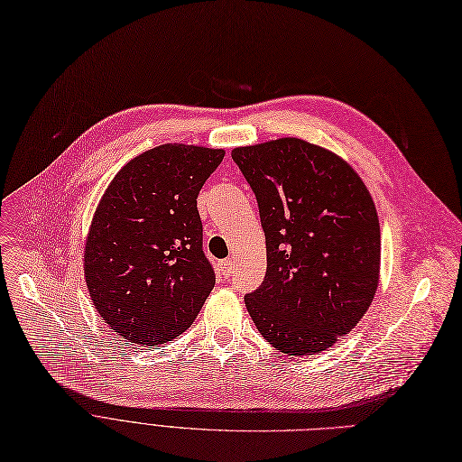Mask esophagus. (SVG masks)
Instances as JSON below:
<instances>
[{
    "label": "esophagus",
    "mask_w": 462,
    "mask_h": 462,
    "mask_svg": "<svg viewBox=\"0 0 462 462\" xmlns=\"http://www.w3.org/2000/svg\"><path fill=\"white\" fill-rule=\"evenodd\" d=\"M235 271V261L233 259H224L219 261V273L224 274V278H229Z\"/></svg>",
    "instance_id": "34e87169"
}]
</instances>
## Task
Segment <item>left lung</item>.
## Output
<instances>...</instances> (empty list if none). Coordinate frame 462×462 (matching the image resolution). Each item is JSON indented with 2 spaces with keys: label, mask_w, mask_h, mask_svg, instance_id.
Masks as SVG:
<instances>
[{
  "label": "left lung",
  "mask_w": 462,
  "mask_h": 462,
  "mask_svg": "<svg viewBox=\"0 0 462 462\" xmlns=\"http://www.w3.org/2000/svg\"><path fill=\"white\" fill-rule=\"evenodd\" d=\"M267 243V273L246 309L271 346L314 356L368 310L380 276L376 207L357 172L300 139L235 148Z\"/></svg>",
  "instance_id": "obj_1"
}]
</instances>
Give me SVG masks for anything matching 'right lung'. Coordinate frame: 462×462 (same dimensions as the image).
<instances>
[{
	"instance_id": "add662e5",
	"label": "right lung",
	"mask_w": 462,
	"mask_h": 462,
	"mask_svg": "<svg viewBox=\"0 0 462 462\" xmlns=\"http://www.w3.org/2000/svg\"><path fill=\"white\" fill-rule=\"evenodd\" d=\"M224 150L162 144L113 179L96 210L84 274L96 310L127 342L162 346L201 312L216 274L197 195Z\"/></svg>"
}]
</instances>
